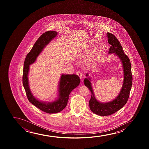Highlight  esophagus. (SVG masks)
Here are the masks:
<instances>
[{"instance_id":"1","label":"esophagus","mask_w":149,"mask_h":149,"mask_svg":"<svg viewBox=\"0 0 149 149\" xmlns=\"http://www.w3.org/2000/svg\"><path fill=\"white\" fill-rule=\"evenodd\" d=\"M77 75L79 77L80 79H81L82 78V73L81 72H77Z\"/></svg>"}]
</instances>
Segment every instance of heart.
Segmentation results:
<instances>
[{
	"mask_svg": "<svg viewBox=\"0 0 149 149\" xmlns=\"http://www.w3.org/2000/svg\"><path fill=\"white\" fill-rule=\"evenodd\" d=\"M98 52H96V53H97H97H98Z\"/></svg>",
	"mask_w": 149,
	"mask_h": 149,
	"instance_id": "1",
	"label": "heart"
}]
</instances>
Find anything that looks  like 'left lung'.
Segmentation results:
<instances>
[{"label": "left lung", "mask_w": 149, "mask_h": 149, "mask_svg": "<svg viewBox=\"0 0 149 149\" xmlns=\"http://www.w3.org/2000/svg\"><path fill=\"white\" fill-rule=\"evenodd\" d=\"M107 35L108 43L111 45L108 53H114L121 61L123 68L124 81L122 88L116 99L110 102L102 103L99 102L94 96L91 78L88 77V73H86V76L88 78L84 79V84L89 88L92 93L91 98L89 101L90 109L94 113L100 116H109L124 107L128 100L132 84V75L130 59L125 54L120 42L114 35L109 33H107Z\"/></svg>", "instance_id": "1"}]
</instances>
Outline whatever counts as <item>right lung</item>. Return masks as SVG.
I'll use <instances>...</instances> for the list:
<instances>
[{"instance_id":"obj_1","label":"right lung","mask_w":149,"mask_h":149,"mask_svg":"<svg viewBox=\"0 0 149 149\" xmlns=\"http://www.w3.org/2000/svg\"><path fill=\"white\" fill-rule=\"evenodd\" d=\"M57 35L54 31H48L41 35L37 40L31 51L25 59L23 74V85L29 101L37 108L48 113H55L61 111L67 105L70 93L79 86L80 78L75 74H62L60 79L58 97L53 102H44L39 101L33 96L29 86L28 74L29 65L35 63L43 49Z\"/></svg>"}]
</instances>
